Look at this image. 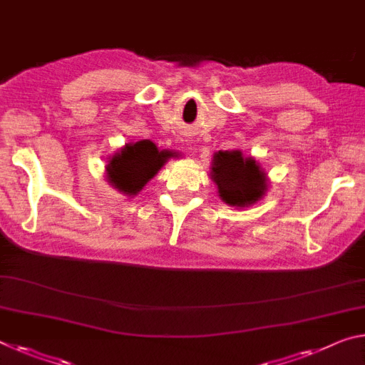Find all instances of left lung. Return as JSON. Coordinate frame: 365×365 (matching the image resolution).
<instances>
[{"label": "left lung", "instance_id": "obj_1", "mask_svg": "<svg viewBox=\"0 0 365 365\" xmlns=\"http://www.w3.org/2000/svg\"><path fill=\"white\" fill-rule=\"evenodd\" d=\"M211 177L217 185L219 196L230 206L257 203L266 190L264 173L255 160L245 159L240 151L214 154Z\"/></svg>", "mask_w": 365, "mask_h": 365}]
</instances>
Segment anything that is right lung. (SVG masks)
<instances>
[{
  "mask_svg": "<svg viewBox=\"0 0 365 365\" xmlns=\"http://www.w3.org/2000/svg\"><path fill=\"white\" fill-rule=\"evenodd\" d=\"M169 155L170 153L159 151L148 140L128 144L107 165L108 180L120 192L136 195L158 173Z\"/></svg>",
  "mask_w": 365,
  "mask_h": 365,
  "instance_id": "right-lung-1",
  "label": "right lung"
}]
</instances>
